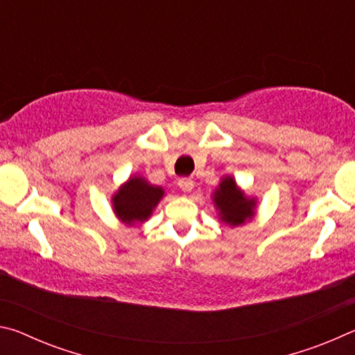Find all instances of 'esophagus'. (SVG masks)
I'll return each mask as SVG.
<instances>
[{"mask_svg":"<svg viewBox=\"0 0 355 355\" xmlns=\"http://www.w3.org/2000/svg\"><path fill=\"white\" fill-rule=\"evenodd\" d=\"M178 186H180V188H182V191L189 192L192 189V186H194V182H192L191 178L184 177V178H180L178 180Z\"/></svg>","mask_w":355,"mask_h":355,"instance_id":"34e87169","label":"esophagus"}]
</instances>
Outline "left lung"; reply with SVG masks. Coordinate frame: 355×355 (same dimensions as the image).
I'll return each instance as SVG.
<instances>
[{"instance_id":"8db88e82","label":"left lung","mask_w":355,"mask_h":355,"mask_svg":"<svg viewBox=\"0 0 355 355\" xmlns=\"http://www.w3.org/2000/svg\"><path fill=\"white\" fill-rule=\"evenodd\" d=\"M214 202L220 211V219L230 225H241L254 214V202L245 199L233 178L222 180L219 189L214 192Z\"/></svg>"}]
</instances>
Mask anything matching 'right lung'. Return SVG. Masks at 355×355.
<instances>
[{"label":"right lung","mask_w":355,"mask_h":355,"mask_svg":"<svg viewBox=\"0 0 355 355\" xmlns=\"http://www.w3.org/2000/svg\"><path fill=\"white\" fill-rule=\"evenodd\" d=\"M161 197H163V189L135 177L130 178V182L114 196V209L123 222L136 224V222H144L152 214V209Z\"/></svg>","instance_id":"1"}]
</instances>
